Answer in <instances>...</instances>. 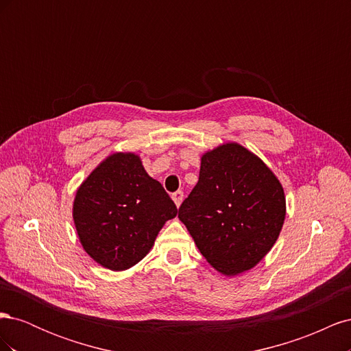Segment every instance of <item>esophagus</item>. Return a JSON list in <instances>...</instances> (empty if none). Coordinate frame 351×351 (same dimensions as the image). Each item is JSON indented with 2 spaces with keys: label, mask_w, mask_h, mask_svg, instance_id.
<instances>
[{
  "label": "esophagus",
  "mask_w": 351,
  "mask_h": 351,
  "mask_svg": "<svg viewBox=\"0 0 351 351\" xmlns=\"http://www.w3.org/2000/svg\"><path fill=\"white\" fill-rule=\"evenodd\" d=\"M183 196H184V195H183L182 190H177V192H174V193H173V196H171V197H173V200H174V204L177 205V208H178L180 205H182Z\"/></svg>",
  "instance_id": "34e87169"
}]
</instances>
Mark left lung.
I'll use <instances>...</instances> for the list:
<instances>
[{"label":"left lung","instance_id":"1","mask_svg":"<svg viewBox=\"0 0 351 351\" xmlns=\"http://www.w3.org/2000/svg\"><path fill=\"white\" fill-rule=\"evenodd\" d=\"M197 249L217 271L253 268L277 241L285 218L281 183L237 143L202 156L199 182L178 208Z\"/></svg>","mask_w":351,"mask_h":351}]
</instances>
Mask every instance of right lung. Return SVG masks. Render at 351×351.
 <instances>
[{"label":"right lung","mask_w":351,"mask_h":351,"mask_svg":"<svg viewBox=\"0 0 351 351\" xmlns=\"http://www.w3.org/2000/svg\"><path fill=\"white\" fill-rule=\"evenodd\" d=\"M177 206L134 154H114L79 187L73 218L83 249L111 271L142 261Z\"/></svg>","instance_id":"obj_1"}]
</instances>
